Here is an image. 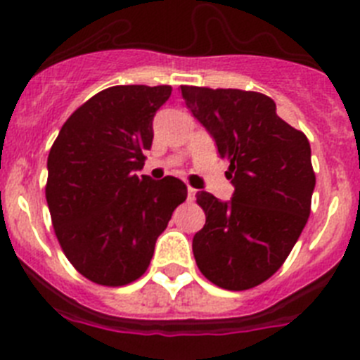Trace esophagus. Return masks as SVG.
I'll return each mask as SVG.
<instances>
[{
	"mask_svg": "<svg viewBox=\"0 0 360 360\" xmlns=\"http://www.w3.org/2000/svg\"><path fill=\"white\" fill-rule=\"evenodd\" d=\"M195 196H196V189H193V187H187V200H189V202H193V200H195Z\"/></svg>",
	"mask_w": 360,
	"mask_h": 360,
	"instance_id": "obj_1",
	"label": "esophagus"
}]
</instances>
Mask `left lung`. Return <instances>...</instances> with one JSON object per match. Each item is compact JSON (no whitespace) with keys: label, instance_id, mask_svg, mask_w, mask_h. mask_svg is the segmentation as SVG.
Segmentation results:
<instances>
[{"label":"left lung","instance_id":"8db88e82","mask_svg":"<svg viewBox=\"0 0 360 360\" xmlns=\"http://www.w3.org/2000/svg\"><path fill=\"white\" fill-rule=\"evenodd\" d=\"M195 119L231 162L234 195L196 193L205 225L193 238L200 272L225 290H247L285 263L310 216L316 174L310 142L257 91L182 86Z\"/></svg>","mask_w":360,"mask_h":360}]
</instances>
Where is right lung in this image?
<instances>
[{
	"mask_svg": "<svg viewBox=\"0 0 360 360\" xmlns=\"http://www.w3.org/2000/svg\"><path fill=\"white\" fill-rule=\"evenodd\" d=\"M171 86H111L63 124L49 155L46 202L68 262L97 285L122 287L148 270L155 243L187 198L182 180L139 176L153 117Z\"/></svg>",
	"mask_w": 360,
	"mask_h": 360,
	"instance_id": "right-lung-1",
	"label": "right lung"
}]
</instances>
